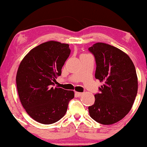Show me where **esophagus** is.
I'll use <instances>...</instances> for the list:
<instances>
[{
    "mask_svg": "<svg viewBox=\"0 0 147 147\" xmlns=\"http://www.w3.org/2000/svg\"><path fill=\"white\" fill-rule=\"evenodd\" d=\"M83 93H82V92H75V96L76 97H80V96H81Z\"/></svg>",
    "mask_w": 147,
    "mask_h": 147,
    "instance_id": "34e87169",
    "label": "esophagus"
}]
</instances>
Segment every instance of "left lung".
I'll use <instances>...</instances> for the list:
<instances>
[{"mask_svg":"<svg viewBox=\"0 0 147 147\" xmlns=\"http://www.w3.org/2000/svg\"><path fill=\"white\" fill-rule=\"evenodd\" d=\"M95 57V78L103 86L88 107L90 116L98 123L110 125L122 120L131 110L138 91L135 67L127 54L108 44L96 43L89 47Z\"/></svg>","mask_w":147,"mask_h":147,"instance_id":"8db88e82","label":"left lung"}]
</instances>
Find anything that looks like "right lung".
Wrapping results in <instances>:
<instances>
[{
  "instance_id": "right-lung-1",
  "label": "right lung",
  "mask_w": 147,
  "mask_h": 147,
  "mask_svg": "<svg viewBox=\"0 0 147 147\" xmlns=\"http://www.w3.org/2000/svg\"><path fill=\"white\" fill-rule=\"evenodd\" d=\"M69 45L55 41L40 44L25 56L16 83L22 106L39 123H55L63 117L74 92L52 87L69 56Z\"/></svg>"
}]
</instances>
